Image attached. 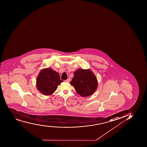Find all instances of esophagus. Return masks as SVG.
Masks as SVG:
<instances>
[{"label":"esophagus","mask_w":147,"mask_h":147,"mask_svg":"<svg viewBox=\"0 0 147 147\" xmlns=\"http://www.w3.org/2000/svg\"><path fill=\"white\" fill-rule=\"evenodd\" d=\"M65 82H70V79L68 78V79H67V80H65Z\"/></svg>","instance_id":"34e87169"}]
</instances>
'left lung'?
I'll return each mask as SVG.
<instances>
[{"mask_svg":"<svg viewBox=\"0 0 147 147\" xmlns=\"http://www.w3.org/2000/svg\"><path fill=\"white\" fill-rule=\"evenodd\" d=\"M70 84L80 96L86 97L94 93L98 87L97 78L90 69L79 68L75 71Z\"/></svg>","mask_w":147,"mask_h":147,"instance_id":"obj_1","label":"left lung"}]
</instances>
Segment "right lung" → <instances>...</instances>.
Here are the masks:
<instances>
[{"instance_id":"add662e5","label":"right lung","mask_w":147,"mask_h":147,"mask_svg":"<svg viewBox=\"0 0 147 147\" xmlns=\"http://www.w3.org/2000/svg\"><path fill=\"white\" fill-rule=\"evenodd\" d=\"M63 82L59 74L51 68L41 70L36 79L37 89L42 94L50 95L55 92L59 85Z\"/></svg>"}]
</instances>
